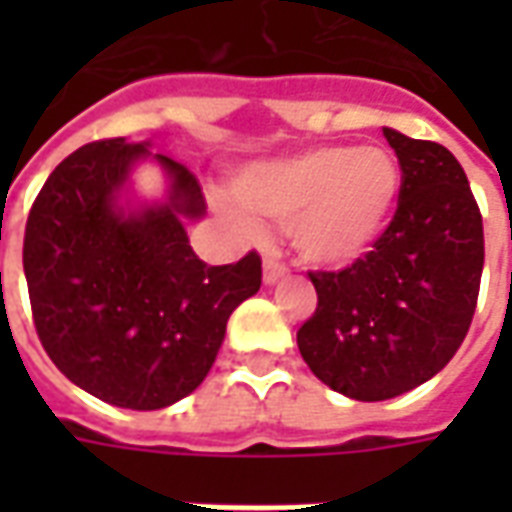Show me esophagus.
Here are the masks:
<instances>
[{"instance_id": "obj_1", "label": "esophagus", "mask_w": 512, "mask_h": 512, "mask_svg": "<svg viewBox=\"0 0 512 512\" xmlns=\"http://www.w3.org/2000/svg\"><path fill=\"white\" fill-rule=\"evenodd\" d=\"M285 274H288V268L282 266L279 260H274V257H268L266 263H263V282H266V285H274V282H279Z\"/></svg>"}]
</instances>
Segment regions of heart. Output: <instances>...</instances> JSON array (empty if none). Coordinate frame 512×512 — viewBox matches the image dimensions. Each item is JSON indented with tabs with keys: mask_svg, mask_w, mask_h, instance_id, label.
<instances>
[{
	"mask_svg": "<svg viewBox=\"0 0 512 512\" xmlns=\"http://www.w3.org/2000/svg\"><path fill=\"white\" fill-rule=\"evenodd\" d=\"M249 211L290 222V241L307 263L343 268L384 233L400 194L397 158L384 147H315L255 164L235 180ZM238 230L257 235L255 216L227 208Z\"/></svg>",
	"mask_w": 512,
	"mask_h": 512,
	"instance_id": "heart-1",
	"label": "heart"
}]
</instances>
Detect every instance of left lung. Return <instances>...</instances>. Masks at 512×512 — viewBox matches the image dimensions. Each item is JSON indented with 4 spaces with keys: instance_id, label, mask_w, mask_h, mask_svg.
<instances>
[{
    "instance_id": "left-lung-1",
    "label": "left lung",
    "mask_w": 512,
    "mask_h": 512,
    "mask_svg": "<svg viewBox=\"0 0 512 512\" xmlns=\"http://www.w3.org/2000/svg\"><path fill=\"white\" fill-rule=\"evenodd\" d=\"M403 180L395 219L343 271L310 274L318 307L296 334L323 384L389 400L425 384L469 332L483 277V216L458 158L384 128Z\"/></svg>"
}]
</instances>
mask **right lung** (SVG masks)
<instances>
[{
    "instance_id": "add662e5",
    "label": "right lung",
    "mask_w": 512,
    "mask_h": 512,
    "mask_svg": "<svg viewBox=\"0 0 512 512\" xmlns=\"http://www.w3.org/2000/svg\"><path fill=\"white\" fill-rule=\"evenodd\" d=\"M142 160L165 172L164 201L133 200ZM202 216L197 178L150 142H90L51 172L29 211L24 274L40 343L65 378L134 411L172 406L205 381L263 271L257 252L202 263L186 235Z\"/></svg>"
}]
</instances>
